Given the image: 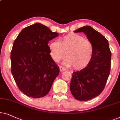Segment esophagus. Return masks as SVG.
I'll list each match as a JSON object with an SVG mask.
<instances>
[{"label": "esophagus", "mask_w": 120, "mask_h": 120, "mask_svg": "<svg viewBox=\"0 0 120 120\" xmlns=\"http://www.w3.org/2000/svg\"><path fill=\"white\" fill-rule=\"evenodd\" d=\"M59 68H60V71L61 72L66 71V68H64V67H63V66H60L59 67Z\"/></svg>", "instance_id": "obj_1"}]
</instances>
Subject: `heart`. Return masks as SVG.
Here are the masks:
<instances>
[{
    "label": "heart",
    "mask_w": 120,
    "mask_h": 120,
    "mask_svg": "<svg viewBox=\"0 0 120 120\" xmlns=\"http://www.w3.org/2000/svg\"><path fill=\"white\" fill-rule=\"evenodd\" d=\"M50 55L55 62L63 61L66 66H72L76 70H81L87 67L92 60L93 47L89 40L75 33H70L62 38L61 41H54L49 45Z\"/></svg>",
    "instance_id": "1"
}]
</instances>
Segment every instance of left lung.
<instances>
[{"label":"left lung","mask_w":120,"mask_h":120,"mask_svg":"<svg viewBox=\"0 0 120 120\" xmlns=\"http://www.w3.org/2000/svg\"><path fill=\"white\" fill-rule=\"evenodd\" d=\"M83 32L92 43V60L83 69L73 72L70 85L72 94L77 100L85 101L98 96L104 88L110 72L111 53L104 36L89 26L73 31Z\"/></svg>","instance_id":"8db88e82"}]
</instances>
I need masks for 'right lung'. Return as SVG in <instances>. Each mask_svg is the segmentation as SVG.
<instances>
[{
	"label": "right lung",
	"mask_w": 120,
	"mask_h": 120,
	"mask_svg": "<svg viewBox=\"0 0 120 120\" xmlns=\"http://www.w3.org/2000/svg\"><path fill=\"white\" fill-rule=\"evenodd\" d=\"M59 36L36 23L21 31L11 52V73L21 92L34 98L48 93L58 76L59 68L51 57L49 41Z\"/></svg>",
	"instance_id": "add662e5"
}]
</instances>
